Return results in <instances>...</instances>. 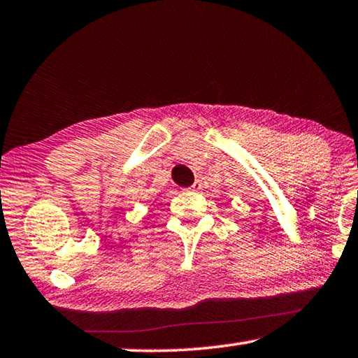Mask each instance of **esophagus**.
<instances>
[{
    "label": "esophagus",
    "mask_w": 358,
    "mask_h": 358,
    "mask_svg": "<svg viewBox=\"0 0 358 358\" xmlns=\"http://www.w3.org/2000/svg\"><path fill=\"white\" fill-rule=\"evenodd\" d=\"M202 189V183L201 181H196V183H194L191 187H189V191H201Z\"/></svg>",
    "instance_id": "obj_1"
}]
</instances>
